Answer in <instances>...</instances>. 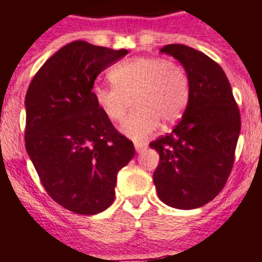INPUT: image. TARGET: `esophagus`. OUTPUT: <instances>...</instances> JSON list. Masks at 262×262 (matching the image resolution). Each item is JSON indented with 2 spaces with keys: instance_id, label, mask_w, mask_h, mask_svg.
<instances>
[{
  "instance_id": "esophagus-1",
  "label": "esophagus",
  "mask_w": 262,
  "mask_h": 262,
  "mask_svg": "<svg viewBox=\"0 0 262 262\" xmlns=\"http://www.w3.org/2000/svg\"><path fill=\"white\" fill-rule=\"evenodd\" d=\"M135 148L137 152H141L143 149L147 148V144H144V143H135Z\"/></svg>"
}]
</instances>
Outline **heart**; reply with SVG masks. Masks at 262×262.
Listing matches in <instances>:
<instances>
[{"label": "heart", "instance_id": "heart-1", "mask_svg": "<svg viewBox=\"0 0 262 262\" xmlns=\"http://www.w3.org/2000/svg\"><path fill=\"white\" fill-rule=\"evenodd\" d=\"M114 85H99L93 97L111 122L125 121L133 104L136 111L123 125L132 139L148 137L163 123L179 119L189 100V79L185 70L163 57H135L119 63L110 71Z\"/></svg>", "mask_w": 262, "mask_h": 262}]
</instances>
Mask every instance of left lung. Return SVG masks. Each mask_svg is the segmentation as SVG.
I'll list each match as a JSON object with an SVG mask.
<instances>
[{"mask_svg":"<svg viewBox=\"0 0 262 262\" xmlns=\"http://www.w3.org/2000/svg\"><path fill=\"white\" fill-rule=\"evenodd\" d=\"M161 51L184 66L189 100L173 132L149 143L159 154L154 184L163 203L189 210L224 188L235 161L241 113L228 78L214 60L181 43Z\"/></svg>","mask_w":262,"mask_h":262,"instance_id":"8db88e82","label":"left lung"}]
</instances>
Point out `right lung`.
<instances>
[{"label": "right lung", "mask_w": 262, "mask_h": 262, "mask_svg": "<svg viewBox=\"0 0 262 262\" xmlns=\"http://www.w3.org/2000/svg\"><path fill=\"white\" fill-rule=\"evenodd\" d=\"M126 53L70 42L38 70L26 95V149L48 195L77 214L105 210L118 171L135 157L133 141L93 97L96 77Z\"/></svg>", "instance_id": "add662e5"}]
</instances>
